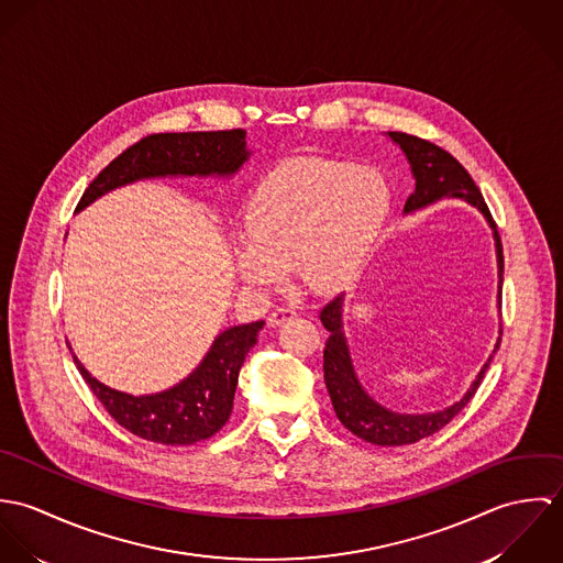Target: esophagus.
<instances>
[{
    "mask_svg": "<svg viewBox=\"0 0 563 563\" xmlns=\"http://www.w3.org/2000/svg\"><path fill=\"white\" fill-rule=\"evenodd\" d=\"M295 317H297V312H295L292 308L282 306V308H277V310H273V312H271V317H268V324H271V327H275V324H282V322L288 321V319H295Z\"/></svg>",
    "mask_w": 563,
    "mask_h": 563,
    "instance_id": "34e87169",
    "label": "esophagus"
}]
</instances>
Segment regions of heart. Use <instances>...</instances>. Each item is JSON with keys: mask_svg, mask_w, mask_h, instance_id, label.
<instances>
[{"mask_svg": "<svg viewBox=\"0 0 563 563\" xmlns=\"http://www.w3.org/2000/svg\"><path fill=\"white\" fill-rule=\"evenodd\" d=\"M390 210V188L371 168L322 158L277 166L251 192L242 279L277 286L295 268L312 295H335L360 273Z\"/></svg>", "mask_w": 563, "mask_h": 563, "instance_id": "heart-1", "label": "heart"}]
</instances>
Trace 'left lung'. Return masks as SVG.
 <instances>
[{"label":"left lung","instance_id":"obj_1","mask_svg":"<svg viewBox=\"0 0 563 563\" xmlns=\"http://www.w3.org/2000/svg\"><path fill=\"white\" fill-rule=\"evenodd\" d=\"M390 139L401 145L407 161L411 164L413 177H416V190L407 197L405 201V212L424 208L433 201H440L442 197H462L466 201H471L473 206H477L485 214L487 223L494 230V239H496V257H498V306L500 301V284H503V244L500 236L496 230V223L489 214L487 203L483 201L482 190L475 184V179L471 177V173L455 161L446 150L438 147L431 141L405 134V132H388ZM342 297L338 295L335 299H331L321 310V322L324 329L329 331V338L324 340V351H322V371H324V386L327 393L333 402L335 416L340 418V422L355 433L357 438L371 442V444H379V446H401V444H413L435 431H440L442 427H446L466 405L475 397L477 388L482 386L483 375L492 362V357L485 362V366L479 373V377L475 379V384L471 386V390L466 393V397L451 407H446L444 411H435V413H422V416H409V413H395L386 407H382L379 402L373 401L360 386L353 366H351V357H349V349L342 335ZM500 344V338H498ZM496 344V349H498ZM494 349V351H496Z\"/></svg>","mask_w":563,"mask_h":563}]
</instances>
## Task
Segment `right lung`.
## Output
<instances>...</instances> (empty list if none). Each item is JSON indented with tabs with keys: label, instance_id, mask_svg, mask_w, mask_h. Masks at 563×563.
<instances>
[{
	"label": "right lung",
	"instance_id": "right-lung-1",
	"mask_svg": "<svg viewBox=\"0 0 563 563\" xmlns=\"http://www.w3.org/2000/svg\"><path fill=\"white\" fill-rule=\"evenodd\" d=\"M244 130L219 132H170L150 134L128 147L121 156L110 162L84 190L76 210L86 208L103 192L143 177L158 175H230L246 161ZM264 322L239 324L223 331L203 362L175 388L152 395L132 397L99 384L74 362L81 379L106 411L130 433L158 442V444H195L214 435L228 422L234 405L242 362L249 349L257 342Z\"/></svg>",
	"mask_w": 563,
	"mask_h": 563
}]
</instances>
